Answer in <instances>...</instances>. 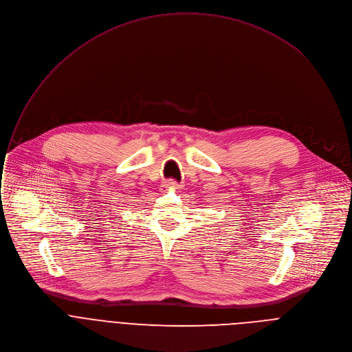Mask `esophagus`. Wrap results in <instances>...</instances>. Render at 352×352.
Instances as JSON below:
<instances>
[{
    "instance_id": "obj_1",
    "label": "esophagus",
    "mask_w": 352,
    "mask_h": 352,
    "mask_svg": "<svg viewBox=\"0 0 352 352\" xmlns=\"http://www.w3.org/2000/svg\"><path fill=\"white\" fill-rule=\"evenodd\" d=\"M164 187H165L166 190H176V188H179V184H177V182H175V180H166V182L164 183Z\"/></svg>"
}]
</instances>
